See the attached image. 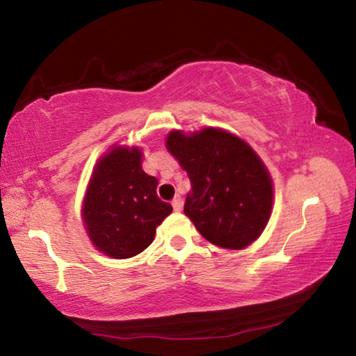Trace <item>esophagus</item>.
<instances>
[{
  "instance_id": "obj_1",
  "label": "esophagus",
  "mask_w": 356,
  "mask_h": 356,
  "mask_svg": "<svg viewBox=\"0 0 356 356\" xmlns=\"http://www.w3.org/2000/svg\"><path fill=\"white\" fill-rule=\"evenodd\" d=\"M172 209H174V212H180V210H182V197L180 196H176L172 200Z\"/></svg>"
}]
</instances>
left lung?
Here are the masks:
<instances>
[{
	"label": "left lung",
	"instance_id": "1",
	"mask_svg": "<svg viewBox=\"0 0 356 356\" xmlns=\"http://www.w3.org/2000/svg\"><path fill=\"white\" fill-rule=\"evenodd\" d=\"M166 147L190 177L184 212L201 236L227 250L254 242L273 204L272 179L254 150L218 129L171 131Z\"/></svg>",
	"mask_w": 356,
	"mask_h": 356
}]
</instances>
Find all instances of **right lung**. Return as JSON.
<instances>
[{"instance_id": "obj_1", "label": "right lung", "mask_w": 356, "mask_h": 356, "mask_svg": "<svg viewBox=\"0 0 356 356\" xmlns=\"http://www.w3.org/2000/svg\"><path fill=\"white\" fill-rule=\"evenodd\" d=\"M141 150L116 147L102 156L84 197L83 220L97 250L114 259L140 254L172 212L156 196V180L141 168Z\"/></svg>"}]
</instances>
